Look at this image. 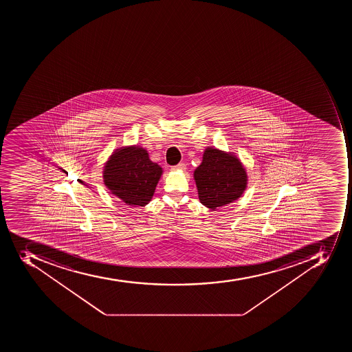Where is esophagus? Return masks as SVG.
Masks as SVG:
<instances>
[{"label":"esophagus","instance_id":"1","mask_svg":"<svg viewBox=\"0 0 352 352\" xmlns=\"http://www.w3.org/2000/svg\"><path fill=\"white\" fill-rule=\"evenodd\" d=\"M173 169H174V170H185L186 165L185 164H178L176 166L173 167Z\"/></svg>","mask_w":352,"mask_h":352}]
</instances>
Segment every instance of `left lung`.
<instances>
[{
    "label": "left lung",
    "mask_w": 352,
    "mask_h": 352,
    "mask_svg": "<svg viewBox=\"0 0 352 352\" xmlns=\"http://www.w3.org/2000/svg\"><path fill=\"white\" fill-rule=\"evenodd\" d=\"M194 179L200 202L211 210L236 201L248 187L247 169L240 158L216 147L204 151Z\"/></svg>",
    "instance_id": "obj_1"
}]
</instances>
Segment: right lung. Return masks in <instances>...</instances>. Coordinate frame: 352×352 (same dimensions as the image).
Wrapping results in <instances>:
<instances>
[{"mask_svg": "<svg viewBox=\"0 0 352 352\" xmlns=\"http://www.w3.org/2000/svg\"><path fill=\"white\" fill-rule=\"evenodd\" d=\"M163 168L151 161L148 153L139 145L116 148L103 166L105 187L130 207H144L152 200Z\"/></svg>", "mask_w": 352, "mask_h": 352, "instance_id": "1", "label": "right lung"}]
</instances>
